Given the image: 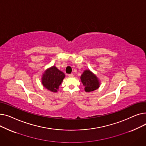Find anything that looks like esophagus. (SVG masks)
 Segmentation results:
<instances>
[{"label":"esophagus","mask_w":146,"mask_h":146,"mask_svg":"<svg viewBox=\"0 0 146 146\" xmlns=\"http://www.w3.org/2000/svg\"><path fill=\"white\" fill-rule=\"evenodd\" d=\"M68 77H70V78H72V77H73V74H68Z\"/></svg>","instance_id":"esophagus-1"}]
</instances>
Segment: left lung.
Returning a JSON list of instances; mask_svg holds the SVG:
<instances>
[{"label": "left lung", "instance_id": "8db88e82", "mask_svg": "<svg viewBox=\"0 0 146 146\" xmlns=\"http://www.w3.org/2000/svg\"><path fill=\"white\" fill-rule=\"evenodd\" d=\"M80 80L85 86L86 92H90L98 89L100 86V81L97 76L89 69L84 70L80 76Z\"/></svg>", "mask_w": 146, "mask_h": 146}]
</instances>
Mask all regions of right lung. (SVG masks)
Instances as JSON below:
<instances>
[{
    "label": "right lung",
    "instance_id": "1",
    "mask_svg": "<svg viewBox=\"0 0 146 146\" xmlns=\"http://www.w3.org/2000/svg\"><path fill=\"white\" fill-rule=\"evenodd\" d=\"M64 78V73L53 66L44 71L42 75L41 82L45 89L55 93L58 91Z\"/></svg>",
    "mask_w": 146,
    "mask_h": 146
}]
</instances>
